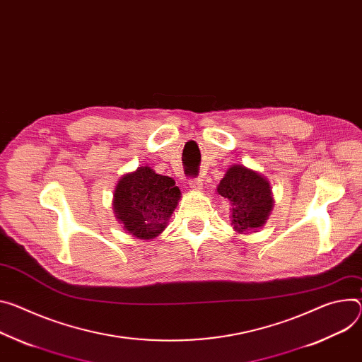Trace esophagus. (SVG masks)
<instances>
[{
    "instance_id": "esophagus-1",
    "label": "esophagus",
    "mask_w": 362,
    "mask_h": 362,
    "mask_svg": "<svg viewBox=\"0 0 362 362\" xmlns=\"http://www.w3.org/2000/svg\"><path fill=\"white\" fill-rule=\"evenodd\" d=\"M189 186H190V189H193V190H202V189H204V185H202V180H201V179H190V180H189Z\"/></svg>"
}]
</instances>
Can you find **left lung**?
Returning <instances> with one entry per match:
<instances>
[{"mask_svg": "<svg viewBox=\"0 0 362 362\" xmlns=\"http://www.w3.org/2000/svg\"><path fill=\"white\" fill-rule=\"evenodd\" d=\"M216 193L231 204L229 219L238 234L257 233L266 225L274 206L267 177L244 164H233L226 170Z\"/></svg>", "mask_w": 362, "mask_h": 362, "instance_id": "1", "label": "left lung"}]
</instances>
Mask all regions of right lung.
<instances>
[{
  "instance_id": "add662e5",
  "label": "right lung",
  "mask_w": 362,
  "mask_h": 362,
  "mask_svg": "<svg viewBox=\"0 0 362 362\" xmlns=\"http://www.w3.org/2000/svg\"><path fill=\"white\" fill-rule=\"evenodd\" d=\"M180 196V189L172 177L141 166L118 180L112 209L125 233L150 241L166 229Z\"/></svg>"
}]
</instances>
